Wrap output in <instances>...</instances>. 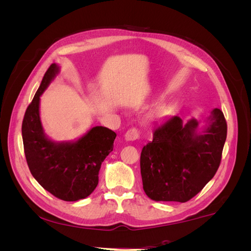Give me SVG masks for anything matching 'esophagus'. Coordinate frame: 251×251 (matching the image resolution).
I'll list each match as a JSON object with an SVG mask.
<instances>
[{"instance_id":"34e87169","label":"esophagus","mask_w":251,"mask_h":251,"mask_svg":"<svg viewBox=\"0 0 251 251\" xmlns=\"http://www.w3.org/2000/svg\"><path fill=\"white\" fill-rule=\"evenodd\" d=\"M139 136V131L137 128H130V130L126 131V133L125 134V139L126 141H134L136 139H138Z\"/></svg>"}]
</instances>
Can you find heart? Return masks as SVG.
Wrapping results in <instances>:
<instances>
[{
  "label": "heart",
  "mask_w": 251,
  "mask_h": 251,
  "mask_svg": "<svg viewBox=\"0 0 251 251\" xmlns=\"http://www.w3.org/2000/svg\"><path fill=\"white\" fill-rule=\"evenodd\" d=\"M174 109V105L171 102H162L160 104H158L156 109L153 112V116L155 118H161L164 117L166 115H169V114L173 111Z\"/></svg>",
  "instance_id": "heart-1"
}]
</instances>
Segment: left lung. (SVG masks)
I'll list each match as a JSON object with an SVG mask.
<instances>
[{
	"label": "left lung",
	"mask_w": 251,
	"mask_h": 251,
	"mask_svg": "<svg viewBox=\"0 0 251 251\" xmlns=\"http://www.w3.org/2000/svg\"><path fill=\"white\" fill-rule=\"evenodd\" d=\"M226 135V120L217 108L203 121L169 117L141 151L144 193L154 201L192 199L218 171Z\"/></svg>",
	"instance_id": "8db88e82"
}]
</instances>
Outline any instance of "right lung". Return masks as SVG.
I'll return each instance as SVG.
<instances>
[{
  "label": "right lung",
  "mask_w": 251,
  "mask_h": 251,
  "mask_svg": "<svg viewBox=\"0 0 251 251\" xmlns=\"http://www.w3.org/2000/svg\"><path fill=\"white\" fill-rule=\"evenodd\" d=\"M59 73L52 64L45 73L22 125L26 160L34 179L56 198L78 201L93 193L101 163L114 148L116 133L97 126L72 141H55L45 134L41 96Z\"/></svg>",
  "instance_id": "1"
}]
</instances>
